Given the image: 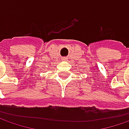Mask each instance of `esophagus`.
<instances>
[{
    "label": "esophagus",
    "mask_w": 129,
    "mask_h": 129,
    "mask_svg": "<svg viewBox=\"0 0 129 129\" xmlns=\"http://www.w3.org/2000/svg\"><path fill=\"white\" fill-rule=\"evenodd\" d=\"M66 59H67V58H66V57H63V58H62V60H63V61H65Z\"/></svg>",
    "instance_id": "34e87169"
}]
</instances>
